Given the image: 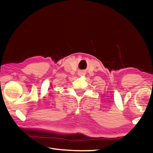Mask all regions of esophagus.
<instances>
[{
    "mask_svg": "<svg viewBox=\"0 0 153 153\" xmlns=\"http://www.w3.org/2000/svg\"><path fill=\"white\" fill-rule=\"evenodd\" d=\"M82 74H83V73H82Z\"/></svg>",
    "mask_w": 153,
    "mask_h": 153,
    "instance_id": "34e87169",
    "label": "esophagus"
}]
</instances>
